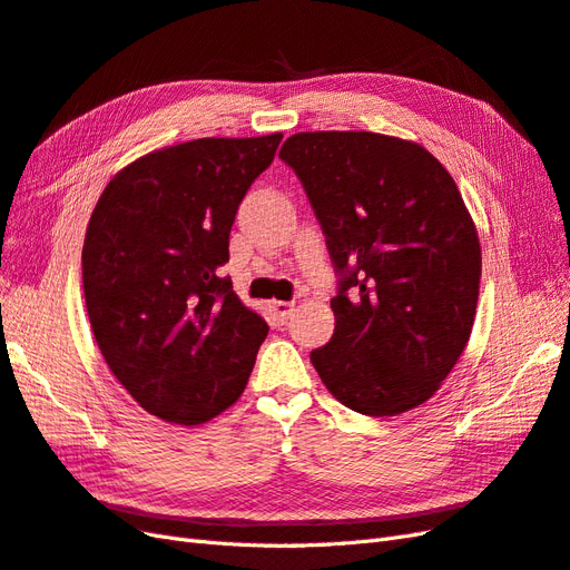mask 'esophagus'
I'll return each mask as SVG.
<instances>
[{
	"label": "esophagus",
	"instance_id": "esophagus-1",
	"mask_svg": "<svg viewBox=\"0 0 570 570\" xmlns=\"http://www.w3.org/2000/svg\"><path fill=\"white\" fill-rule=\"evenodd\" d=\"M272 313L276 315V320L279 322H286L291 315H294V303H286V301H272L269 303Z\"/></svg>",
	"mask_w": 570,
	"mask_h": 570
}]
</instances>
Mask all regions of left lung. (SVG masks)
<instances>
[{"mask_svg": "<svg viewBox=\"0 0 570 570\" xmlns=\"http://www.w3.org/2000/svg\"><path fill=\"white\" fill-rule=\"evenodd\" d=\"M296 171L341 274L334 336L311 361L346 409L389 417L434 396L470 338L482 253L451 174L413 140L291 136Z\"/></svg>", "mask_w": 570, "mask_h": 570, "instance_id": "obj_1", "label": "left lung"}]
</instances>
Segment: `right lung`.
<instances>
[{
	"label": "right lung",
	"instance_id": "1",
	"mask_svg": "<svg viewBox=\"0 0 570 570\" xmlns=\"http://www.w3.org/2000/svg\"><path fill=\"white\" fill-rule=\"evenodd\" d=\"M282 134L198 138L138 157L97 200L83 243L88 320L140 409L200 425L238 401L269 327L222 267L243 195Z\"/></svg>",
	"mask_w": 570,
	"mask_h": 570
}]
</instances>
